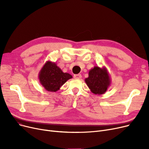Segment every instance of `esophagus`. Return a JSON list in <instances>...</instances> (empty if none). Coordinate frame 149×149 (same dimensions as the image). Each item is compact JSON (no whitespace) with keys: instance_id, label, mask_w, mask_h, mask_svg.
<instances>
[{"instance_id":"esophagus-1","label":"esophagus","mask_w":149,"mask_h":149,"mask_svg":"<svg viewBox=\"0 0 149 149\" xmlns=\"http://www.w3.org/2000/svg\"><path fill=\"white\" fill-rule=\"evenodd\" d=\"M74 77L76 79H80L81 78V74H75L74 75Z\"/></svg>"}]
</instances>
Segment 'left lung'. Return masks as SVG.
<instances>
[{"instance_id": "8db88e82", "label": "left lung", "mask_w": 149, "mask_h": 149, "mask_svg": "<svg viewBox=\"0 0 149 149\" xmlns=\"http://www.w3.org/2000/svg\"><path fill=\"white\" fill-rule=\"evenodd\" d=\"M85 82L91 91L95 95L104 93L111 84V77L106 67L95 66L89 71V77Z\"/></svg>"}]
</instances>
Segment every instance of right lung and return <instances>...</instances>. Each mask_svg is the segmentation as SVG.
<instances>
[{
    "instance_id": "obj_1",
    "label": "right lung",
    "mask_w": 149,
    "mask_h": 149,
    "mask_svg": "<svg viewBox=\"0 0 149 149\" xmlns=\"http://www.w3.org/2000/svg\"><path fill=\"white\" fill-rule=\"evenodd\" d=\"M72 76L57 66L55 62L47 61L38 74V79L42 86L49 92H56L60 89Z\"/></svg>"
}]
</instances>
